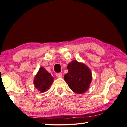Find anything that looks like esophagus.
<instances>
[{
    "instance_id": "esophagus-1",
    "label": "esophagus",
    "mask_w": 127,
    "mask_h": 127,
    "mask_svg": "<svg viewBox=\"0 0 127 127\" xmlns=\"http://www.w3.org/2000/svg\"><path fill=\"white\" fill-rule=\"evenodd\" d=\"M56 76L58 78H61L62 77V74L61 73H56Z\"/></svg>"
}]
</instances>
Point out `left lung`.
<instances>
[{"label": "left lung", "instance_id": "8db88e82", "mask_svg": "<svg viewBox=\"0 0 127 127\" xmlns=\"http://www.w3.org/2000/svg\"><path fill=\"white\" fill-rule=\"evenodd\" d=\"M68 73L64 79L73 92L82 94L89 88L92 81V73L89 69L82 63L73 61L68 64Z\"/></svg>", "mask_w": 127, "mask_h": 127}]
</instances>
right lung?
Masks as SVG:
<instances>
[{
    "label": "right lung",
    "mask_w": 127,
    "mask_h": 127,
    "mask_svg": "<svg viewBox=\"0 0 127 127\" xmlns=\"http://www.w3.org/2000/svg\"><path fill=\"white\" fill-rule=\"evenodd\" d=\"M53 82V78L52 77L50 73L43 67L39 69L34 80L35 87L42 93L49 88Z\"/></svg>",
    "instance_id": "right-lung-1"
}]
</instances>
